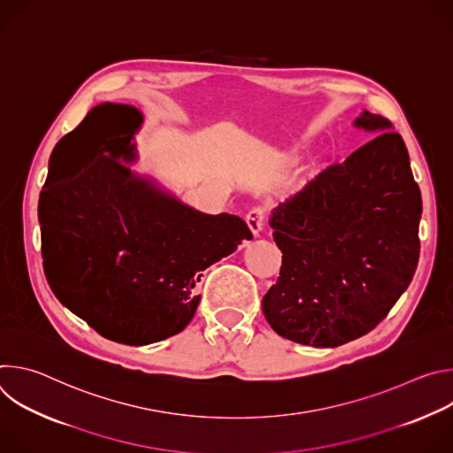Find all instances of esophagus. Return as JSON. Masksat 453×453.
I'll return each mask as SVG.
<instances>
[{
	"instance_id": "esophagus-1",
	"label": "esophagus",
	"mask_w": 453,
	"mask_h": 453,
	"mask_svg": "<svg viewBox=\"0 0 453 453\" xmlns=\"http://www.w3.org/2000/svg\"><path fill=\"white\" fill-rule=\"evenodd\" d=\"M265 219H267V213H265V208H262V206L252 208V210L247 213L245 222H247V226H249V229H250V233H252L254 236L260 234V231L264 229Z\"/></svg>"
}]
</instances>
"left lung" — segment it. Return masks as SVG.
I'll list each match as a JSON object with an SVG mask.
<instances>
[{"mask_svg": "<svg viewBox=\"0 0 453 453\" xmlns=\"http://www.w3.org/2000/svg\"><path fill=\"white\" fill-rule=\"evenodd\" d=\"M355 127L378 136L271 217L283 260L264 315L278 335L304 346L337 348L369 334L419 260L423 206L407 147L380 114L364 111Z\"/></svg>", "mask_w": 453, "mask_h": 453, "instance_id": "1", "label": "left lung"}]
</instances>
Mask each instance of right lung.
<instances>
[{"mask_svg": "<svg viewBox=\"0 0 453 453\" xmlns=\"http://www.w3.org/2000/svg\"><path fill=\"white\" fill-rule=\"evenodd\" d=\"M143 123L133 105L102 104L64 140L88 145L79 175L39 196L41 252L55 297L102 337L145 346L196 315L203 271L252 234L227 213L193 210L121 165Z\"/></svg>", "mask_w": 453, "mask_h": 453, "instance_id": "add662e5", "label": "right lung"}]
</instances>
